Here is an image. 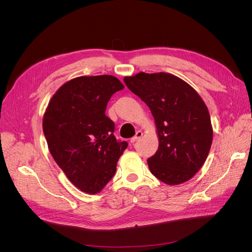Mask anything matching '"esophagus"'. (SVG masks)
<instances>
[{"mask_svg":"<svg viewBox=\"0 0 252 252\" xmlns=\"http://www.w3.org/2000/svg\"><path fill=\"white\" fill-rule=\"evenodd\" d=\"M142 136H143V133H142V131H141V130H138L137 133H136V135H135L133 138L130 139V143H135V142H136L138 139H140Z\"/></svg>","mask_w":252,"mask_h":252,"instance_id":"esophagus-1","label":"esophagus"}]
</instances>
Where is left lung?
Returning <instances> with one entry per match:
<instances>
[{
    "instance_id": "obj_1",
    "label": "left lung",
    "mask_w": 252,
    "mask_h": 252,
    "mask_svg": "<svg viewBox=\"0 0 252 252\" xmlns=\"http://www.w3.org/2000/svg\"><path fill=\"white\" fill-rule=\"evenodd\" d=\"M126 87L147 104L159 146L148 158L151 174L167 185L189 181L205 162L213 143L206 105L186 82L170 73L126 76Z\"/></svg>"
}]
</instances>
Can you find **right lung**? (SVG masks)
<instances>
[{
	"label": "right lung",
	"mask_w": 252,
	"mask_h": 252,
	"mask_svg": "<svg viewBox=\"0 0 252 252\" xmlns=\"http://www.w3.org/2000/svg\"><path fill=\"white\" fill-rule=\"evenodd\" d=\"M125 87L115 76H79L52 97L43 119L50 153L79 190L100 192L116 171L127 142L116 140L114 123L105 115L114 93Z\"/></svg>",
	"instance_id": "right-lung-1"
}]
</instances>
